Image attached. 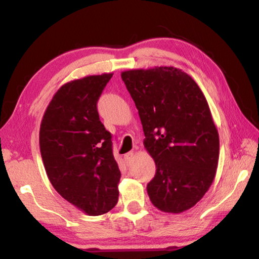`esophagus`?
Segmentation results:
<instances>
[{"label": "esophagus", "instance_id": "esophagus-1", "mask_svg": "<svg viewBox=\"0 0 259 259\" xmlns=\"http://www.w3.org/2000/svg\"><path fill=\"white\" fill-rule=\"evenodd\" d=\"M133 157H134V153L133 152L126 153V154L124 155V161L126 162V163H130L131 160H133Z\"/></svg>", "mask_w": 259, "mask_h": 259}]
</instances>
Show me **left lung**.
<instances>
[{"mask_svg": "<svg viewBox=\"0 0 259 259\" xmlns=\"http://www.w3.org/2000/svg\"><path fill=\"white\" fill-rule=\"evenodd\" d=\"M121 77L156 165L147 184L151 202L164 212L185 211L203 198L218 165V131L207 99L190 75L175 67L131 69Z\"/></svg>", "mask_w": 259, "mask_h": 259, "instance_id": "left-lung-1", "label": "left lung"}]
</instances>
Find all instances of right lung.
<instances>
[{
	"label": "right lung",
	"instance_id": "obj_1",
	"mask_svg": "<svg viewBox=\"0 0 259 259\" xmlns=\"http://www.w3.org/2000/svg\"><path fill=\"white\" fill-rule=\"evenodd\" d=\"M113 74L66 83L47 107L40 151L55 190L89 216L114 208L121 172L113 155L112 135L99 120L97 102Z\"/></svg>",
	"mask_w": 259,
	"mask_h": 259
}]
</instances>
